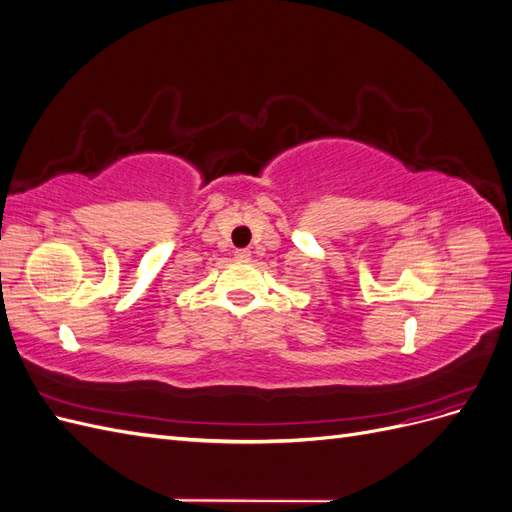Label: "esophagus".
Segmentation results:
<instances>
[{
  "label": "esophagus",
  "mask_w": 512,
  "mask_h": 512,
  "mask_svg": "<svg viewBox=\"0 0 512 512\" xmlns=\"http://www.w3.org/2000/svg\"><path fill=\"white\" fill-rule=\"evenodd\" d=\"M250 256H252V252H250V250H237V252H235V258H237V260H241V262L250 260Z\"/></svg>",
  "instance_id": "esophagus-1"
}]
</instances>
